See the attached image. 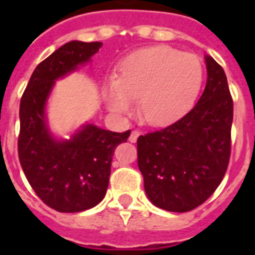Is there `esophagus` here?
Here are the masks:
<instances>
[{"label": "esophagus", "mask_w": 255, "mask_h": 255, "mask_svg": "<svg viewBox=\"0 0 255 255\" xmlns=\"http://www.w3.org/2000/svg\"><path fill=\"white\" fill-rule=\"evenodd\" d=\"M139 136H140V131L133 129V131L131 132V135H129V141H131V143H136V140H137Z\"/></svg>", "instance_id": "obj_1"}]
</instances>
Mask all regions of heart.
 <instances>
[{
  "label": "heart",
  "instance_id": "obj_1",
  "mask_svg": "<svg viewBox=\"0 0 255 255\" xmlns=\"http://www.w3.org/2000/svg\"><path fill=\"white\" fill-rule=\"evenodd\" d=\"M204 82V66L194 54L170 46H151L122 61L106 86L112 111L129 114L139 99V111L152 126H164L193 107Z\"/></svg>",
  "mask_w": 255,
  "mask_h": 255
}]
</instances>
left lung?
Here are the masks:
<instances>
[{
    "instance_id": "8db88e82",
    "label": "left lung",
    "mask_w": 255,
    "mask_h": 255,
    "mask_svg": "<svg viewBox=\"0 0 255 255\" xmlns=\"http://www.w3.org/2000/svg\"><path fill=\"white\" fill-rule=\"evenodd\" d=\"M208 81L197 104L173 124L137 139V165L152 204L189 212L221 184L230 159L233 99L225 71L206 57Z\"/></svg>"
}]
</instances>
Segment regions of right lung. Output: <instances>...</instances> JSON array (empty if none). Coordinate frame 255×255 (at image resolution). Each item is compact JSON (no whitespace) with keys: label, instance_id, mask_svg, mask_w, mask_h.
Masks as SVG:
<instances>
[{"label":"right lung","instance_id":"1","mask_svg":"<svg viewBox=\"0 0 255 255\" xmlns=\"http://www.w3.org/2000/svg\"><path fill=\"white\" fill-rule=\"evenodd\" d=\"M102 42L71 41L35 67L19 103L18 157L27 181L46 205L75 213L106 196L112 156L131 131L112 132L87 124L70 140H55L46 124L45 106L54 83L83 65Z\"/></svg>","mask_w":255,"mask_h":255}]
</instances>
